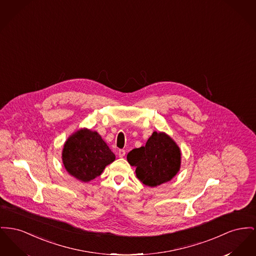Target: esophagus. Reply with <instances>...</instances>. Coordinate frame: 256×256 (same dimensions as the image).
Segmentation results:
<instances>
[{"label": "esophagus", "instance_id": "obj_1", "mask_svg": "<svg viewBox=\"0 0 256 256\" xmlns=\"http://www.w3.org/2000/svg\"><path fill=\"white\" fill-rule=\"evenodd\" d=\"M118 154H119V156H120V158H124V154H126V150H119V152H118Z\"/></svg>", "mask_w": 256, "mask_h": 256}]
</instances>
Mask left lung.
<instances>
[{
  "instance_id": "obj_1",
  "label": "left lung",
  "mask_w": 256,
  "mask_h": 256,
  "mask_svg": "<svg viewBox=\"0 0 256 256\" xmlns=\"http://www.w3.org/2000/svg\"><path fill=\"white\" fill-rule=\"evenodd\" d=\"M182 152L177 143L166 132H154L145 146L128 154L126 160L136 167L137 179L154 188L172 180L180 171Z\"/></svg>"
}]
</instances>
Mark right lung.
Listing matches in <instances>:
<instances>
[{"label": "right lung", "mask_w": 256, "mask_h": 256, "mask_svg": "<svg viewBox=\"0 0 256 256\" xmlns=\"http://www.w3.org/2000/svg\"><path fill=\"white\" fill-rule=\"evenodd\" d=\"M115 158L102 136L86 128L70 136L62 152V164L68 173L84 182L100 176Z\"/></svg>", "instance_id": "add662e5"}]
</instances>
